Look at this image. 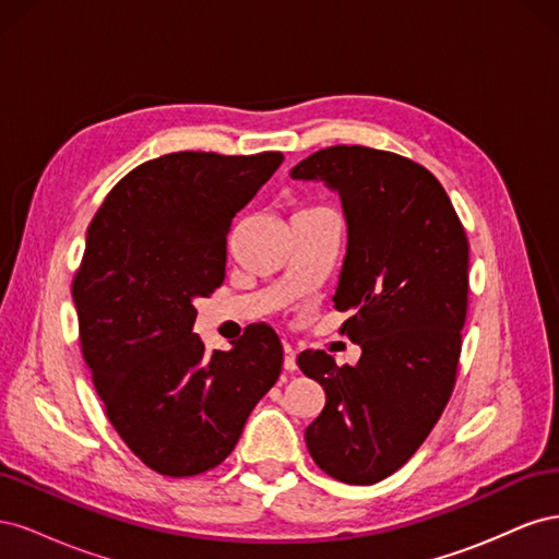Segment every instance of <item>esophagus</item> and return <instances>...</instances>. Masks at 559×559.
I'll use <instances>...</instances> for the list:
<instances>
[{
    "label": "esophagus",
    "mask_w": 559,
    "mask_h": 559,
    "mask_svg": "<svg viewBox=\"0 0 559 559\" xmlns=\"http://www.w3.org/2000/svg\"><path fill=\"white\" fill-rule=\"evenodd\" d=\"M298 366H296V349L286 345L284 347V370H289V373H294Z\"/></svg>",
    "instance_id": "1"
}]
</instances>
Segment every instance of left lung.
I'll return each mask as SVG.
<instances>
[{"instance_id":"8db88e82","label":"left lung","mask_w":559,"mask_h":559,"mask_svg":"<svg viewBox=\"0 0 559 559\" xmlns=\"http://www.w3.org/2000/svg\"><path fill=\"white\" fill-rule=\"evenodd\" d=\"M292 179L337 193L347 251L333 296L361 347L357 366L302 352L298 368L326 392L306 429L319 468L349 485L392 476L441 417L452 394L468 302V240L425 167L368 146H329Z\"/></svg>"}]
</instances>
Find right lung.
<instances>
[{
	"label": "right lung",
	"instance_id": "obj_1",
	"mask_svg": "<svg viewBox=\"0 0 559 559\" xmlns=\"http://www.w3.org/2000/svg\"><path fill=\"white\" fill-rule=\"evenodd\" d=\"M284 156L167 154L118 181L86 233L74 306L107 417L163 476L222 464L282 370V343L251 324L230 349L193 333L195 298L226 277L233 218Z\"/></svg>",
	"mask_w": 559,
	"mask_h": 559
}]
</instances>
